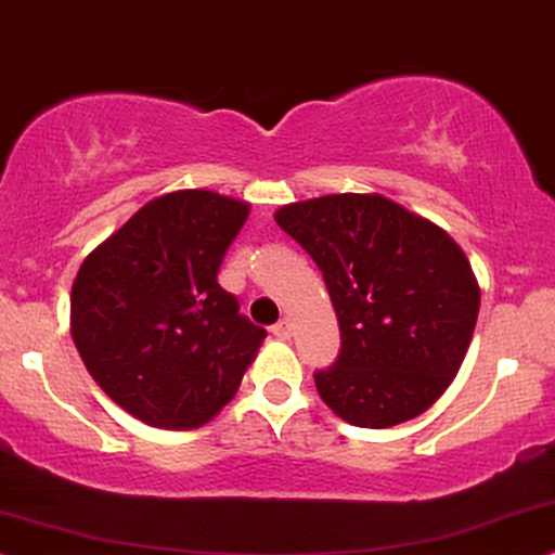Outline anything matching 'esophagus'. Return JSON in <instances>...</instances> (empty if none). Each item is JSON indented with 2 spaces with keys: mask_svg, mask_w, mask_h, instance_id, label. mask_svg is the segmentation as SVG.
<instances>
[{
  "mask_svg": "<svg viewBox=\"0 0 555 555\" xmlns=\"http://www.w3.org/2000/svg\"><path fill=\"white\" fill-rule=\"evenodd\" d=\"M272 334H275L278 339H291L293 337V324L288 319H280L275 326H272Z\"/></svg>",
  "mask_w": 555,
  "mask_h": 555,
  "instance_id": "34e87169",
  "label": "esophagus"
}]
</instances>
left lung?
I'll use <instances>...</instances> for the list:
<instances>
[{
  "label": "left lung",
  "instance_id": "left-lung-1",
  "mask_svg": "<svg viewBox=\"0 0 555 555\" xmlns=\"http://www.w3.org/2000/svg\"><path fill=\"white\" fill-rule=\"evenodd\" d=\"M275 221L317 262L339 321V358L313 375L326 406L367 429L427 412L476 330L481 288L466 251L378 193L291 203Z\"/></svg>",
  "mask_w": 555,
  "mask_h": 555
}]
</instances>
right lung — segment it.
<instances>
[{"label":"right lung","instance_id":"1","mask_svg":"<svg viewBox=\"0 0 555 555\" xmlns=\"http://www.w3.org/2000/svg\"><path fill=\"white\" fill-rule=\"evenodd\" d=\"M249 203L214 190L149 201L81 262L72 337L89 375L149 427L195 429L234 399L267 332L218 267Z\"/></svg>","mask_w":555,"mask_h":555}]
</instances>
